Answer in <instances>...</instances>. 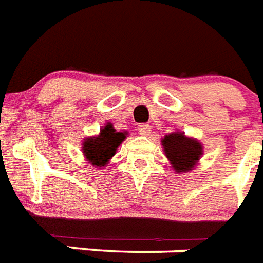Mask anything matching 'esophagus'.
<instances>
[{"mask_svg":"<svg viewBox=\"0 0 263 263\" xmlns=\"http://www.w3.org/2000/svg\"><path fill=\"white\" fill-rule=\"evenodd\" d=\"M150 131H152V127H150L149 124H139L138 125V132H139L140 135L147 136L150 134Z\"/></svg>","mask_w":263,"mask_h":263,"instance_id":"1","label":"esophagus"}]
</instances>
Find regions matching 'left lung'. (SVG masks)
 Returning a JSON list of instances; mask_svg holds the SVG:
<instances>
[{"label":"left lung","mask_w":263,"mask_h":263,"mask_svg":"<svg viewBox=\"0 0 263 263\" xmlns=\"http://www.w3.org/2000/svg\"><path fill=\"white\" fill-rule=\"evenodd\" d=\"M165 156L178 174L192 171L203 154V146L197 139L189 138L185 132H172L161 139Z\"/></svg>","instance_id":"1"}]
</instances>
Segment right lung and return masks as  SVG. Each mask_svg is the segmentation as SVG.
I'll return each instance as SVG.
<instances>
[{
    "label": "right lung",
    "instance_id": "obj_1",
    "mask_svg": "<svg viewBox=\"0 0 263 263\" xmlns=\"http://www.w3.org/2000/svg\"><path fill=\"white\" fill-rule=\"evenodd\" d=\"M127 138V132H117L113 124L107 123L96 136H88L83 142V153L92 167H106L118 146Z\"/></svg>",
    "mask_w": 263,
    "mask_h": 263
}]
</instances>
